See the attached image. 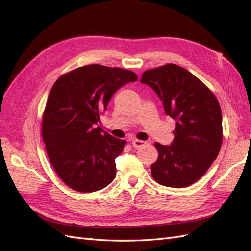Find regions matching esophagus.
I'll use <instances>...</instances> for the list:
<instances>
[{
  "label": "esophagus",
  "instance_id": "esophagus-1",
  "mask_svg": "<svg viewBox=\"0 0 251 251\" xmlns=\"http://www.w3.org/2000/svg\"><path fill=\"white\" fill-rule=\"evenodd\" d=\"M132 144H133V147H134L135 149H139V148H141L142 146H144V144H146V142L142 141V140L135 139V140H133Z\"/></svg>",
  "mask_w": 251,
  "mask_h": 251
}]
</instances>
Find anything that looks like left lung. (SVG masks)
<instances>
[{
    "label": "left lung",
    "mask_w": 251,
    "mask_h": 251,
    "mask_svg": "<svg viewBox=\"0 0 251 251\" xmlns=\"http://www.w3.org/2000/svg\"><path fill=\"white\" fill-rule=\"evenodd\" d=\"M164 112L176 121L170 146L155 143L158 159L151 166L157 183L186 187L199 180L218 157L222 144V112L216 96L184 68L168 64L142 74Z\"/></svg>",
    "instance_id": "left-lung-1"
}]
</instances>
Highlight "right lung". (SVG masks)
<instances>
[{
	"label": "right lung",
	"instance_id": "obj_1",
	"mask_svg": "<svg viewBox=\"0 0 251 251\" xmlns=\"http://www.w3.org/2000/svg\"><path fill=\"white\" fill-rule=\"evenodd\" d=\"M136 80L132 71L88 65L53 85L43 115V140L53 169L74 191H100L115 178V159L126 140L96 126L117 90Z\"/></svg>",
	"mask_w": 251,
	"mask_h": 251
}]
</instances>
